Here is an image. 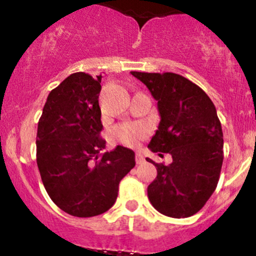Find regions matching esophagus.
<instances>
[{
	"mask_svg": "<svg viewBox=\"0 0 256 256\" xmlns=\"http://www.w3.org/2000/svg\"><path fill=\"white\" fill-rule=\"evenodd\" d=\"M135 160H136V164H142V162L144 161V156H142V154H136Z\"/></svg>",
	"mask_w": 256,
	"mask_h": 256,
	"instance_id": "obj_1",
	"label": "esophagus"
}]
</instances>
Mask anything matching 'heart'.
<instances>
[{"label":"heart","instance_id":"heart-1","mask_svg":"<svg viewBox=\"0 0 256 256\" xmlns=\"http://www.w3.org/2000/svg\"><path fill=\"white\" fill-rule=\"evenodd\" d=\"M150 128L144 124L124 122L118 124L112 130V138L126 146H136L141 140L147 138Z\"/></svg>","mask_w":256,"mask_h":256}]
</instances>
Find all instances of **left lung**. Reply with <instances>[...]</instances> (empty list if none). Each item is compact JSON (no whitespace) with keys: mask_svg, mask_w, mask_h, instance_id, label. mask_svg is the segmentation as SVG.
Masks as SVG:
<instances>
[{"mask_svg":"<svg viewBox=\"0 0 256 256\" xmlns=\"http://www.w3.org/2000/svg\"><path fill=\"white\" fill-rule=\"evenodd\" d=\"M157 100L161 121L148 148L170 154L172 164H154L157 177L147 187L154 209L187 218L216 190L223 164V131L216 110L198 85L174 73L131 72Z\"/></svg>","mask_w":256,"mask_h":256,"instance_id":"obj_1","label":"left lung"}]
</instances>
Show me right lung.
Instances as JSON below:
<instances>
[{"instance_id":"obj_1","label":"right lung","mask_w":256,"mask_h":256,"mask_svg":"<svg viewBox=\"0 0 256 256\" xmlns=\"http://www.w3.org/2000/svg\"><path fill=\"white\" fill-rule=\"evenodd\" d=\"M102 76L74 73L49 92L38 121L37 164L50 200L80 218L109 210L118 183L135 167V152L118 146L99 152L106 141L99 92Z\"/></svg>"}]
</instances>
